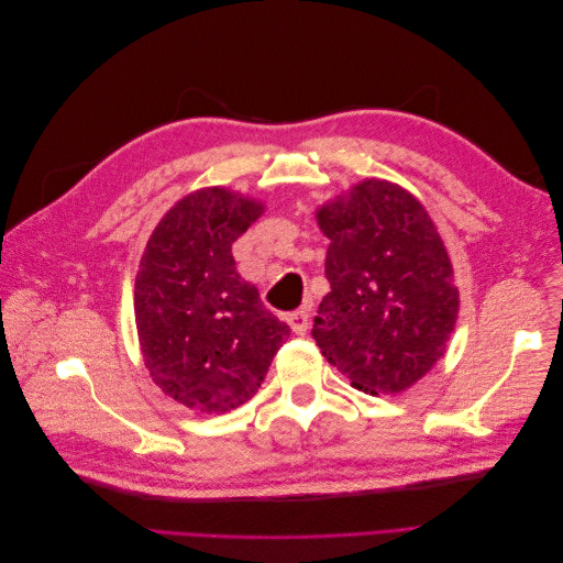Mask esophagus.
<instances>
[{"instance_id":"1","label":"esophagus","mask_w":563,"mask_h":563,"mask_svg":"<svg viewBox=\"0 0 563 563\" xmlns=\"http://www.w3.org/2000/svg\"><path fill=\"white\" fill-rule=\"evenodd\" d=\"M286 321H288V327L294 329V333L305 335V333H308V329H310V312H308V308L296 310V312L288 314Z\"/></svg>"}]
</instances>
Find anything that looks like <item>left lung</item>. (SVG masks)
Instances as JSON below:
<instances>
[{
	"label": "left lung",
	"instance_id": "left-lung-1",
	"mask_svg": "<svg viewBox=\"0 0 563 563\" xmlns=\"http://www.w3.org/2000/svg\"><path fill=\"white\" fill-rule=\"evenodd\" d=\"M329 236L327 279L312 338L352 387L397 395L444 356L457 286L444 242L404 187L366 178L317 209Z\"/></svg>",
	"mask_w": 563,
	"mask_h": 563
}]
</instances>
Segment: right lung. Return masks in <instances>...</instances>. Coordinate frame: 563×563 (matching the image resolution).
<instances>
[{
	"mask_svg": "<svg viewBox=\"0 0 563 563\" xmlns=\"http://www.w3.org/2000/svg\"><path fill=\"white\" fill-rule=\"evenodd\" d=\"M263 211L240 192L203 187L166 211L141 258L133 310L145 368L192 411L246 404L291 333L232 258V244Z\"/></svg>",
	"mask_w": 563,
	"mask_h": 563,
	"instance_id": "add662e5",
	"label": "right lung"
}]
</instances>
